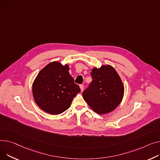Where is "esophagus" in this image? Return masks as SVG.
Instances as JSON below:
<instances>
[{"label":"esophagus","instance_id":"34e87169","mask_svg":"<svg viewBox=\"0 0 160 160\" xmlns=\"http://www.w3.org/2000/svg\"><path fill=\"white\" fill-rule=\"evenodd\" d=\"M80 89H81V91L82 92L83 91V89H84V86H83V85H80Z\"/></svg>","mask_w":160,"mask_h":160}]
</instances>
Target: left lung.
I'll return each mask as SVG.
<instances>
[{
	"label": "left lung",
	"mask_w": 160,
	"mask_h": 160,
	"mask_svg": "<svg viewBox=\"0 0 160 160\" xmlns=\"http://www.w3.org/2000/svg\"><path fill=\"white\" fill-rule=\"evenodd\" d=\"M92 82L83 92V98L89 107L100 114H108L121 103L124 94L123 82L110 65L94 68L91 72Z\"/></svg>",
	"instance_id": "obj_1"
}]
</instances>
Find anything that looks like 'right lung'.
<instances>
[{"label":"right lung","instance_id":"obj_1","mask_svg":"<svg viewBox=\"0 0 160 160\" xmlns=\"http://www.w3.org/2000/svg\"><path fill=\"white\" fill-rule=\"evenodd\" d=\"M69 70L68 64L52 62L39 72L34 80L32 86L34 100L46 112L56 115L64 112L80 92Z\"/></svg>","mask_w":160,"mask_h":160}]
</instances>
